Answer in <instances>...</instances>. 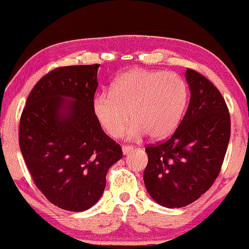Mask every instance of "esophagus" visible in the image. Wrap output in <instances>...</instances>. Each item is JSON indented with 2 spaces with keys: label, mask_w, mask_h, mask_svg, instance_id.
I'll return each mask as SVG.
<instances>
[{
  "label": "esophagus",
  "mask_w": 249,
  "mask_h": 249,
  "mask_svg": "<svg viewBox=\"0 0 249 249\" xmlns=\"http://www.w3.org/2000/svg\"><path fill=\"white\" fill-rule=\"evenodd\" d=\"M132 151H134V147H132V146H127V145L122 146V153H124V155H127Z\"/></svg>",
  "instance_id": "obj_1"
}]
</instances>
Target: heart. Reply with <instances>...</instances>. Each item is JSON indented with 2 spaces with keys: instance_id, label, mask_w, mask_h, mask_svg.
<instances>
[{
  "instance_id": "1",
  "label": "heart",
  "mask_w": 249,
  "mask_h": 249,
  "mask_svg": "<svg viewBox=\"0 0 249 249\" xmlns=\"http://www.w3.org/2000/svg\"><path fill=\"white\" fill-rule=\"evenodd\" d=\"M189 101L188 85L179 74L162 70L132 69L93 100L98 124L112 138L120 137L129 120L127 138L169 137L178 128Z\"/></svg>"
}]
</instances>
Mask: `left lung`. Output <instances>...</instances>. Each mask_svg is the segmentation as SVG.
Instances as JSON below:
<instances>
[{
	"label": "left lung",
	"instance_id": "8db88e82",
	"mask_svg": "<svg viewBox=\"0 0 249 249\" xmlns=\"http://www.w3.org/2000/svg\"><path fill=\"white\" fill-rule=\"evenodd\" d=\"M190 100L177 130L162 144L145 148L146 189L168 209L189 205L219 176L230 139V114L219 89L195 70L187 69Z\"/></svg>",
	"mask_w": 249,
	"mask_h": 249
}]
</instances>
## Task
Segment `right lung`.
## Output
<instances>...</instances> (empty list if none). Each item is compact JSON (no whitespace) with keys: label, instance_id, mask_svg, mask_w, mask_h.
Listing matches in <instances>:
<instances>
[{"label":"right lung","instance_id":"obj_1","mask_svg":"<svg viewBox=\"0 0 249 249\" xmlns=\"http://www.w3.org/2000/svg\"><path fill=\"white\" fill-rule=\"evenodd\" d=\"M100 64L62 67L35 85L20 118L19 145L34 182L60 209L83 212L101 198L121 147L93 113Z\"/></svg>","mask_w":249,"mask_h":249}]
</instances>
